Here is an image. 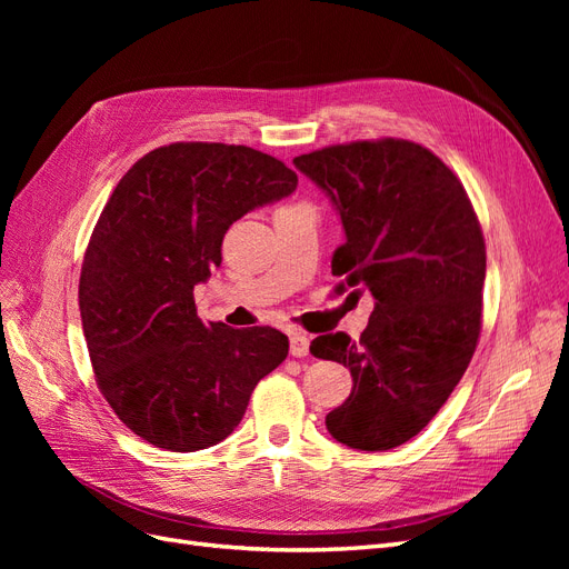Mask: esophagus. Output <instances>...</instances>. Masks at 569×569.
<instances>
[{
    "mask_svg": "<svg viewBox=\"0 0 569 569\" xmlns=\"http://www.w3.org/2000/svg\"><path fill=\"white\" fill-rule=\"evenodd\" d=\"M308 347H311V339H308L303 332H291L289 337V353L295 358L308 356Z\"/></svg>",
    "mask_w": 569,
    "mask_h": 569,
    "instance_id": "obj_1",
    "label": "esophagus"
}]
</instances>
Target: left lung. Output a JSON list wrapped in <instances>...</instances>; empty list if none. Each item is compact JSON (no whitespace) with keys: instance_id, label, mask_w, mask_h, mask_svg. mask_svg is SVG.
<instances>
[{"instance_id":"1","label":"left lung","mask_w":569,"mask_h":569,"mask_svg":"<svg viewBox=\"0 0 569 569\" xmlns=\"http://www.w3.org/2000/svg\"><path fill=\"white\" fill-rule=\"evenodd\" d=\"M295 166L341 218L332 274L375 299L358 341L335 332L311 343L353 377L327 432L358 451L396 449L437 416L477 349L487 274L477 213L453 170L408 140L325 147Z\"/></svg>"}]
</instances>
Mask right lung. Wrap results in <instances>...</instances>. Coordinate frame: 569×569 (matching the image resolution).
<instances>
[{
	"label": "right lung",
	"instance_id": "obj_1",
	"mask_svg": "<svg viewBox=\"0 0 569 569\" xmlns=\"http://www.w3.org/2000/svg\"><path fill=\"white\" fill-rule=\"evenodd\" d=\"M297 182L251 147L176 142L137 161L101 211L80 272L82 332L104 399L157 449L192 453L230 437L287 358L272 327L201 322L194 284L220 266L232 222Z\"/></svg>",
	"mask_w": 569,
	"mask_h": 569
}]
</instances>
